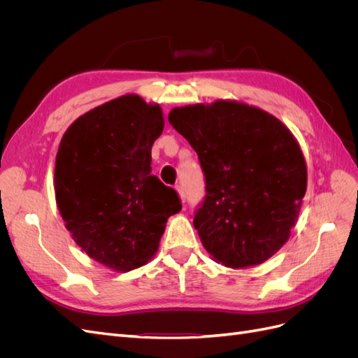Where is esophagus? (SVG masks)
Wrapping results in <instances>:
<instances>
[{
    "label": "esophagus",
    "mask_w": 358,
    "mask_h": 358,
    "mask_svg": "<svg viewBox=\"0 0 358 358\" xmlns=\"http://www.w3.org/2000/svg\"><path fill=\"white\" fill-rule=\"evenodd\" d=\"M176 189H178V192H179L180 200H182V201H185V200H187V194H185V189H183V187L178 185V187H176Z\"/></svg>",
    "instance_id": "obj_1"
}]
</instances>
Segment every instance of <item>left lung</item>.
Wrapping results in <instances>:
<instances>
[{
    "label": "left lung",
    "mask_w": 358,
    "mask_h": 358,
    "mask_svg": "<svg viewBox=\"0 0 358 358\" xmlns=\"http://www.w3.org/2000/svg\"><path fill=\"white\" fill-rule=\"evenodd\" d=\"M170 125L199 155L203 201L194 227L216 262L262 264L287 242L305 197V158L287 127L233 101L173 109Z\"/></svg>",
    "instance_id": "8db88e82"
}]
</instances>
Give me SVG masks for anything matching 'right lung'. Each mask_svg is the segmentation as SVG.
I'll list each match as a JSON object with an SVG mask.
<instances>
[{"label": "right lung", "mask_w": 358, "mask_h": 358, "mask_svg": "<svg viewBox=\"0 0 358 358\" xmlns=\"http://www.w3.org/2000/svg\"><path fill=\"white\" fill-rule=\"evenodd\" d=\"M164 128L159 106L124 95L85 113L64 134L55 194L74 242L95 262L129 272L154 257L179 194L150 167Z\"/></svg>", "instance_id": "obj_1"}]
</instances>
